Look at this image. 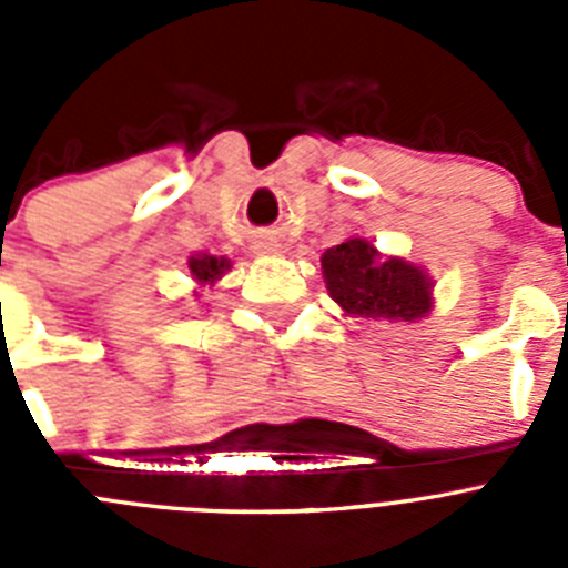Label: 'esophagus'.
<instances>
[{
  "label": "esophagus",
  "instance_id": "34e87169",
  "mask_svg": "<svg viewBox=\"0 0 568 568\" xmlns=\"http://www.w3.org/2000/svg\"><path fill=\"white\" fill-rule=\"evenodd\" d=\"M255 253H278V241H275V239H258V241H255Z\"/></svg>",
  "mask_w": 568,
  "mask_h": 568
}]
</instances>
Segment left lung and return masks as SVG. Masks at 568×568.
<instances>
[{"mask_svg":"<svg viewBox=\"0 0 568 568\" xmlns=\"http://www.w3.org/2000/svg\"><path fill=\"white\" fill-rule=\"evenodd\" d=\"M327 290L341 310L361 318H424L433 290L424 270L400 258L378 261L369 241L346 239L321 255Z\"/></svg>","mask_w":568,"mask_h":568,"instance_id":"1","label":"left lung"}]
</instances>
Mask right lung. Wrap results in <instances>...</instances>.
<instances>
[{
    "label": "right lung",
    "mask_w": 568,
    "mask_h": 568,
    "mask_svg": "<svg viewBox=\"0 0 568 568\" xmlns=\"http://www.w3.org/2000/svg\"><path fill=\"white\" fill-rule=\"evenodd\" d=\"M227 267V258H213V255H195V258H190V273L202 284H213L215 278H222Z\"/></svg>",
    "instance_id": "obj_1"
}]
</instances>
